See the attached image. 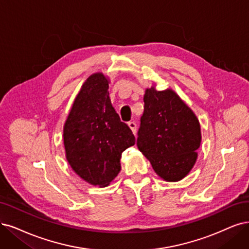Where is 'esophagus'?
Wrapping results in <instances>:
<instances>
[{
  "instance_id": "esophagus-1",
  "label": "esophagus",
  "mask_w": 249,
  "mask_h": 249,
  "mask_svg": "<svg viewBox=\"0 0 249 249\" xmlns=\"http://www.w3.org/2000/svg\"><path fill=\"white\" fill-rule=\"evenodd\" d=\"M128 126H129V128L131 129V131L133 132V134L136 133V124L134 122H129L128 123Z\"/></svg>"
}]
</instances>
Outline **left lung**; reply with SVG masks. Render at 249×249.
<instances>
[{
    "label": "left lung",
    "instance_id": "1",
    "mask_svg": "<svg viewBox=\"0 0 249 249\" xmlns=\"http://www.w3.org/2000/svg\"><path fill=\"white\" fill-rule=\"evenodd\" d=\"M137 148L166 181L186 178L197 161L201 127L195 113L171 88H146Z\"/></svg>",
    "mask_w": 249,
    "mask_h": 249
}]
</instances>
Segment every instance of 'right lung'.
Segmentation results:
<instances>
[{
  "instance_id": "obj_1",
  "label": "right lung",
  "mask_w": 249,
  "mask_h": 249,
  "mask_svg": "<svg viewBox=\"0 0 249 249\" xmlns=\"http://www.w3.org/2000/svg\"><path fill=\"white\" fill-rule=\"evenodd\" d=\"M109 79L95 72L84 82L63 126L66 158L71 169L92 186L104 188L121 170L122 153L135 143L121 122L108 93Z\"/></svg>"
}]
</instances>
